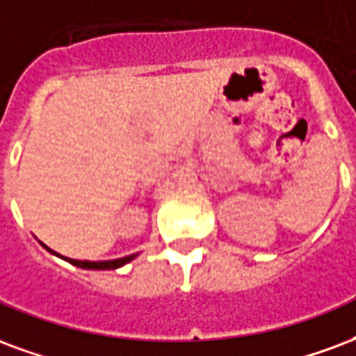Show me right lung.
Here are the masks:
<instances>
[{"label":"right lung","instance_id":"1","mask_svg":"<svg viewBox=\"0 0 356 356\" xmlns=\"http://www.w3.org/2000/svg\"><path fill=\"white\" fill-rule=\"evenodd\" d=\"M43 245V243H41ZM44 249L49 252H52V254H56V257H60V259L67 260L70 264L77 266V268H83V270H117V268H122L124 264H128V262H131V260L138 257V252L136 254H130V257H124V259H115V260H99V262H92V260H73V259H67V257H62V254H58V252H54L52 249H49L47 245H43Z\"/></svg>","mask_w":356,"mask_h":356}]
</instances>
